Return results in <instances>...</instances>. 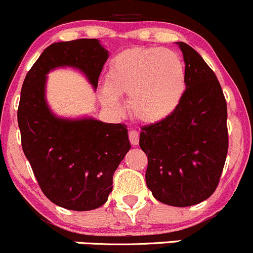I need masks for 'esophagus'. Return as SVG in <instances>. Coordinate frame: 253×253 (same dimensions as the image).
Here are the masks:
<instances>
[{"instance_id":"obj_1","label":"esophagus","mask_w":253,"mask_h":253,"mask_svg":"<svg viewBox=\"0 0 253 253\" xmlns=\"http://www.w3.org/2000/svg\"><path fill=\"white\" fill-rule=\"evenodd\" d=\"M128 138H129V142H131L132 145H138L139 134L136 129H131V131L128 132Z\"/></svg>"}]
</instances>
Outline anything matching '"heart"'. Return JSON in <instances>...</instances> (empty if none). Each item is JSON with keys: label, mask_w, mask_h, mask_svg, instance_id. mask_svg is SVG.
Wrapping results in <instances>:
<instances>
[{"label": "heart", "mask_w": 253, "mask_h": 253, "mask_svg": "<svg viewBox=\"0 0 253 253\" xmlns=\"http://www.w3.org/2000/svg\"><path fill=\"white\" fill-rule=\"evenodd\" d=\"M186 91V70L177 52L168 48L137 47L112 58L100 91L106 109L120 112L119 96L128 95V110L143 124L171 116Z\"/></svg>", "instance_id": "obj_1"}]
</instances>
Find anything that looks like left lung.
Segmentation results:
<instances>
[{"label": "left lung", "instance_id": "8db88e82", "mask_svg": "<svg viewBox=\"0 0 253 253\" xmlns=\"http://www.w3.org/2000/svg\"><path fill=\"white\" fill-rule=\"evenodd\" d=\"M186 91L167 120L142 127L147 186L159 202L190 207L213 195L228 154L226 101L216 76L185 42Z\"/></svg>", "mask_w": 253, "mask_h": 253}]
</instances>
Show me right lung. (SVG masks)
I'll return each mask as SVG.
<instances>
[{
  "label": "right lung",
  "instance_id": "1",
  "mask_svg": "<svg viewBox=\"0 0 253 253\" xmlns=\"http://www.w3.org/2000/svg\"><path fill=\"white\" fill-rule=\"evenodd\" d=\"M108 57L98 39L53 42L27 73L20 91L17 116L23 152L44 195L71 211H91L108 201L112 176L131 144L126 125L56 116L46 101L47 73L76 68L96 89Z\"/></svg>",
  "mask_w": 253,
  "mask_h": 253
}]
</instances>
